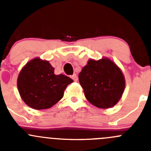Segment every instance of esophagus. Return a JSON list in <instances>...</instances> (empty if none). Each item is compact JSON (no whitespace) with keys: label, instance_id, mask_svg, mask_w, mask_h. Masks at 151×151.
Segmentation results:
<instances>
[{"label":"esophagus","instance_id":"1","mask_svg":"<svg viewBox=\"0 0 151 151\" xmlns=\"http://www.w3.org/2000/svg\"><path fill=\"white\" fill-rule=\"evenodd\" d=\"M71 78L72 79L74 82H77V80H78V77H77V75L76 74H74L72 76H71Z\"/></svg>","mask_w":151,"mask_h":151}]
</instances>
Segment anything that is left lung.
I'll return each mask as SVG.
<instances>
[{
  "instance_id": "left-lung-1",
  "label": "left lung",
  "mask_w": 151,
  "mask_h": 151,
  "mask_svg": "<svg viewBox=\"0 0 151 151\" xmlns=\"http://www.w3.org/2000/svg\"><path fill=\"white\" fill-rule=\"evenodd\" d=\"M85 98L99 108L106 109L118 103L125 88L122 71L110 60H89L79 74Z\"/></svg>"
}]
</instances>
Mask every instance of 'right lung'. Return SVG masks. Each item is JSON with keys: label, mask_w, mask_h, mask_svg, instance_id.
I'll use <instances>...</instances> for the list:
<instances>
[{"label": "right lung", "mask_w": 151, "mask_h": 151, "mask_svg": "<svg viewBox=\"0 0 151 151\" xmlns=\"http://www.w3.org/2000/svg\"><path fill=\"white\" fill-rule=\"evenodd\" d=\"M48 61L35 58L21 70L17 88L22 100L35 109L50 108L63 96L64 90L73 80L63 74L55 75Z\"/></svg>", "instance_id": "right-lung-1"}]
</instances>
